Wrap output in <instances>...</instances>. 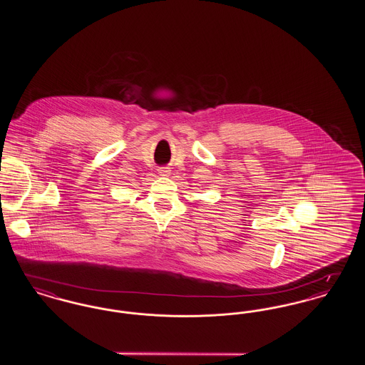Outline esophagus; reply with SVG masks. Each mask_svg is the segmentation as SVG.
Masks as SVG:
<instances>
[{"mask_svg": "<svg viewBox=\"0 0 365 365\" xmlns=\"http://www.w3.org/2000/svg\"><path fill=\"white\" fill-rule=\"evenodd\" d=\"M158 174L168 175L170 174V170H168V168H160V170H158Z\"/></svg>", "mask_w": 365, "mask_h": 365, "instance_id": "1", "label": "esophagus"}]
</instances>
